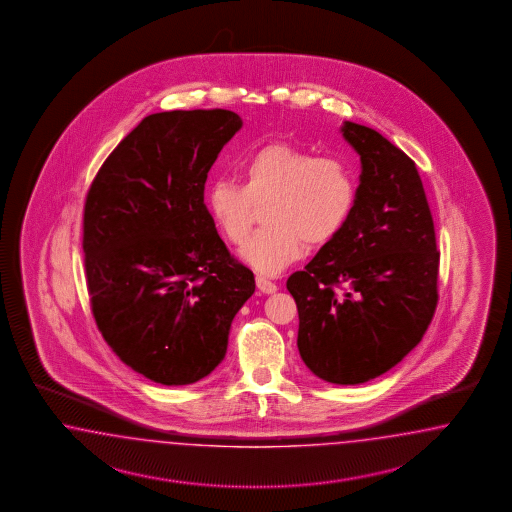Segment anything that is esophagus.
I'll list each match as a JSON object with an SVG mask.
<instances>
[{
    "label": "esophagus",
    "mask_w": 512,
    "mask_h": 512,
    "mask_svg": "<svg viewBox=\"0 0 512 512\" xmlns=\"http://www.w3.org/2000/svg\"><path fill=\"white\" fill-rule=\"evenodd\" d=\"M255 281H257V289L264 293V295H272V293L278 291V285L274 281H270L266 276H257Z\"/></svg>",
    "instance_id": "esophagus-1"
}]
</instances>
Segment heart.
Returning <instances> with one entry per match:
<instances>
[{"label": "heart", "mask_w": 512, "mask_h": 512, "mask_svg": "<svg viewBox=\"0 0 512 512\" xmlns=\"http://www.w3.org/2000/svg\"><path fill=\"white\" fill-rule=\"evenodd\" d=\"M357 182L340 157L315 155L285 142L266 144L240 163V184L216 180L206 208L221 234L244 244L264 206L266 223L240 257L263 274H278L302 255L304 242L323 246L353 212Z\"/></svg>", "instance_id": "1"}]
</instances>
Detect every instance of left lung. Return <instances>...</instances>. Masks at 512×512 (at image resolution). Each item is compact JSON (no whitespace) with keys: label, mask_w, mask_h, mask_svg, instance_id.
Wrapping results in <instances>:
<instances>
[{"label":"left lung","mask_w":512,"mask_h":512,"mask_svg":"<svg viewBox=\"0 0 512 512\" xmlns=\"http://www.w3.org/2000/svg\"><path fill=\"white\" fill-rule=\"evenodd\" d=\"M340 133L360 157L353 212L287 289L310 372L360 385L402 362L428 330L439 251L413 159L366 125L343 122Z\"/></svg>","instance_id":"obj_1"}]
</instances>
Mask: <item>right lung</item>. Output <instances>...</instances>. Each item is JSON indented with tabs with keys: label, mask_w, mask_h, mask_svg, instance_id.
<instances>
[{
	"label": "right lung",
	"mask_w": 512,
	"mask_h": 512,
	"mask_svg": "<svg viewBox=\"0 0 512 512\" xmlns=\"http://www.w3.org/2000/svg\"><path fill=\"white\" fill-rule=\"evenodd\" d=\"M233 110L150 114L97 172L84 206L95 323L150 381L191 385L221 364L234 315L255 293L204 206V182L242 129Z\"/></svg>",
	"instance_id": "1"
}]
</instances>
